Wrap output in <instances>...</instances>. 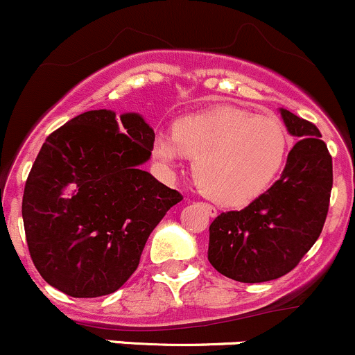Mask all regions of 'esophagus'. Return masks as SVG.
Wrapping results in <instances>:
<instances>
[{"label":"esophagus","mask_w":355,"mask_h":355,"mask_svg":"<svg viewBox=\"0 0 355 355\" xmlns=\"http://www.w3.org/2000/svg\"><path fill=\"white\" fill-rule=\"evenodd\" d=\"M200 205H202V207L205 209V212H207L210 217H216V216H217V210H216V207H212V205H210V204H204V202H202Z\"/></svg>","instance_id":"34e87169"}]
</instances>
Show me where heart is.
I'll return each mask as SVG.
<instances>
[{
	"mask_svg": "<svg viewBox=\"0 0 355 355\" xmlns=\"http://www.w3.org/2000/svg\"><path fill=\"white\" fill-rule=\"evenodd\" d=\"M290 138L276 118L237 107H216L187 116L173 136H158L153 158L166 170L193 159V180L210 200L227 207L249 204L266 192L286 162Z\"/></svg>",
	"mask_w": 355,
	"mask_h": 355,
	"instance_id": "b5f03b06",
	"label": "heart"
}]
</instances>
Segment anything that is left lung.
<instances>
[{
    "label": "left lung",
    "mask_w": 355,
    "mask_h": 355,
    "mask_svg": "<svg viewBox=\"0 0 355 355\" xmlns=\"http://www.w3.org/2000/svg\"><path fill=\"white\" fill-rule=\"evenodd\" d=\"M288 133L298 141L285 170L243 210L222 212L209 227V261L241 283L282 278L320 236L332 192V157L318 128L279 109Z\"/></svg>",
    "instance_id": "1"
}]
</instances>
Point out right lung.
I'll return each mask as SVG.
<instances>
[{
  "label": "right lung",
  "instance_id": "1",
  "mask_svg": "<svg viewBox=\"0 0 355 355\" xmlns=\"http://www.w3.org/2000/svg\"><path fill=\"white\" fill-rule=\"evenodd\" d=\"M155 131L136 112L97 109L53 131L35 159L21 216L30 256L73 298L114 293L136 271L151 231L182 200L148 171Z\"/></svg>",
  "mask_w": 355,
  "mask_h": 355
}]
</instances>
